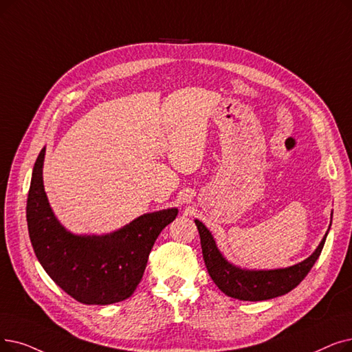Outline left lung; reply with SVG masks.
<instances>
[{
  "label": "left lung",
  "instance_id": "obj_1",
  "mask_svg": "<svg viewBox=\"0 0 352 352\" xmlns=\"http://www.w3.org/2000/svg\"><path fill=\"white\" fill-rule=\"evenodd\" d=\"M194 221L198 228V233H200L204 263L214 283H216L221 292L226 294L227 296L250 302L278 298L295 289L305 279V276H307L315 262L318 261L329 232L328 230L325 233L324 239L320 240L315 252L309 257L305 258V261L289 267L254 270L241 269L228 262L223 256V253L219 250L217 243L214 240L208 228L200 220Z\"/></svg>",
  "mask_w": 352,
  "mask_h": 352
}]
</instances>
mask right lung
Instances as JSON below:
<instances>
[{
  "label": "right lung",
  "mask_w": 352,
  "mask_h": 352,
  "mask_svg": "<svg viewBox=\"0 0 352 352\" xmlns=\"http://www.w3.org/2000/svg\"><path fill=\"white\" fill-rule=\"evenodd\" d=\"M45 146L36 160L27 198V226L45 273L86 305L128 299L142 279L152 246L178 208L146 212L106 234H74L58 221L43 184Z\"/></svg>",
  "instance_id": "obj_1"
}]
</instances>
